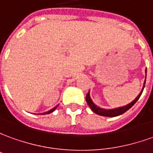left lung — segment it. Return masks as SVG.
<instances>
[{
  "label": "left lung",
  "mask_w": 153,
  "mask_h": 153,
  "mask_svg": "<svg viewBox=\"0 0 153 153\" xmlns=\"http://www.w3.org/2000/svg\"><path fill=\"white\" fill-rule=\"evenodd\" d=\"M146 73H147V70H146ZM145 83H146V80L144 82V85H143V90L142 91L139 93V95L136 97V98L131 102V103L127 104L124 107H117V108H114V109H104V108H101V107H97V105H95L92 100L91 99L90 97V92H88L87 94V97H86V101H87L88 106L90 107V108L92 110L93 112H95L96 114H98L100 116H103V117H117V116H120V115L123 114L124 112H126L127 110H129L135 103L137 102V100L140 98L141 95L143 93V89H144V87H145Z\"/></svg>",
  "instance_id": "1"
}]
</instances>
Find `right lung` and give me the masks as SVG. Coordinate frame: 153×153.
<instances>
[{
	"label": "right lung",
	"mask_w": 153,
	"mask_h": 153,
	"mask_svg": "<svg viewBox=\"0 0 153 153\" xmlns=\"http://www.w3.org/2000/svg\"><path fill=\"white\" fill-rule=\"evenodd\" d=\"M56 107H57V106H56V107H55L54 108H52V109H51L50 111H46V112H44V113H42L43 115L44 114H49V113H51V112H52V111H54L55 110H56Z\"/></svg>",
	"instance_id": "obj_1"
}]
</instances>
